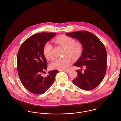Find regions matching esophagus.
Wrapping results in <instances>:
<instances>
[{
  "label": "esophagus",
  "mask_w": 121,
  "mask_h": 121,
  "mask_svg": "<svg viewBox=\"0 0 121 121\" xmlns=\"http://www.w3.org/2000/svg\"><path fill=\"white\" fill-rule=\"evenodd\" d=\"M64 71H65L66 73H69V72L70 71V70H69V69H67V70H65Z\"/></svg>",
  "instance_id": "obj_1"
}]
</instances>
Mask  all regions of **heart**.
I'll list each match as a JSON object with an SVG mask.
<instances>
[{
	"label": "heart",
	"instance_id": "heart-1",
	"mask_svg": "<svg viewBox=\"0 0 121 121\" xmlns=\"http://www.w3.org/2000/svg\"><path fill=\"white\" fill-rule=\"evenodd\" d=\"M54 41L58 44L65 48L64 55L66 56L60 59H56L51 65L52 69H67L73 62L71 56L74 59H77L82 53L83 46L82 42L74 41V39L69 36L61 35L56 38ZM52 50V45L49 43H46L44 47L43 52L45 58L49 60H51L53 58Z\"/></svg>",
	"mask_w": 121,
	"mask_h": 121
}]
</instances>
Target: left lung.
Returning a JSON list of instances; mask_svg holds the SVG:
<instances>
[{"instance_id": "8db88e82", "label": "left lung", "mask_w": 121, "mask_h": 121, "mask_svg": "<svg viewBox=\"0 0 121 121\" xmlns=\"http://www.w3.org/2000/svg\"><path fill=\"white\" fill-rule=\"evenodd\" d=\"M69 37L77 39L82 42L83 51L82 56L74 64V66L86 68L76 70L77 77L73 83L85 90H90L98 86L104 78L107 69V51L103 43L93 34L86 31L67 33Z\"/></svg>"}]
</instances>
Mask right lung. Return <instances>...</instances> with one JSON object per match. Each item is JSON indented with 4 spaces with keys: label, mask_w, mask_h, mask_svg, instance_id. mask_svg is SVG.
Returning <instances> with one entry per match:
<instances>
[{
    "label": "right lung",
    "mask_w": 121,
    "mask_h": 121,
    "mask_svg": "<svg viewBox=\"0 0 121 121\" xmlns=\"http://www.w3.org/2000/svg\"><path fill=\"white\" fill-rule=\"evenodd\" d=\"M56 33H40L33 35L21 45L17 53V70L23 85L36 95L44 94L53 84L58 70H53L44 77L42 74L48 68L43 50L46 43Z\"/></svg>",
    "instance_id": "obj_1"
}]
</instances>
